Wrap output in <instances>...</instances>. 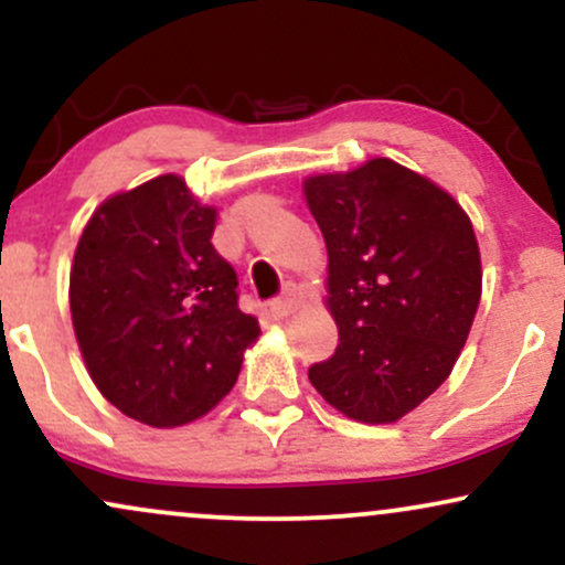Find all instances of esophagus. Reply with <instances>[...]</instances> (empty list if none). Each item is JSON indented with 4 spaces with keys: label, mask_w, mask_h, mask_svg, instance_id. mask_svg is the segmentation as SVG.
I'll return each instance as SVG.
<instances>
[{
    "label": "esophagus",
    "mask_w": 565,
    "mask_h": 565,
    "mask_svg": "<svg viewBox=\"0 0 565 565\" xmlns=\"http://www.w3.org/2000/svg\"><path fill=\"white\" fill-rule=\"evenodd\" d=\"M297 305H300V297H297V289L289 287L287 291H284L281 297H276V300L270 302V308H274L276 316H289V313H295Z\"/></svg>",
    "instance_id": "1"
}]
</instances>
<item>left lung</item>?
I'll use <instances>...</instances> for the list:
<instances>
[{"mask_svg": "<svg viewBox=\"0 0 565 565\" xmlns=\"http://www.w3.org/2000/svg\"><path fill=\"white\" fill-rule=\"evenodd\" d=\"M329 252L340 345L310 385L355 423L387 425L451 374L481 302L470 217L444 188L391 159L305 180Z\"/></svg>", "mask_w": 565, "mask_h": 565, "instance_id": "8db88e82", "label": "left lung"}]
</instances>
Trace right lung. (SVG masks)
Segmentation results:
<instances>
[{"mask_svg": "<svg viewBox=\"0 0 565 565\" xmlns=\"http://www.w3.org/2000/svg\"><path fill=\"white\" fill-rule=\"evenodd\" d=\"M217 212L178 174L106 199L71 268V319L97 391L151 427L193 423L236 385L260 323L212 246Z\"/></svg>", "mask_w": 565, "mask_h": 565, "instance_id": "obj_1", "label": "right lung"}]
</instances>
